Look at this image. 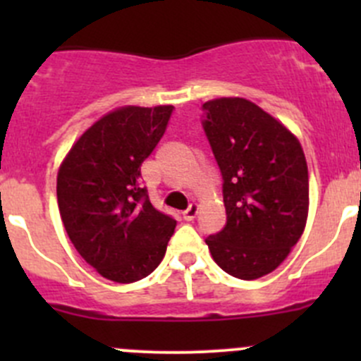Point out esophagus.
I'll use <instances>...</instances> for the list:
<instances>
[{
	"mask_svg": "<svg viewBox=\"0 0 361 361\" xmlns=\"http://www.w3.org/2000/svg\"><path fill=\"white\" fill-rule=\"evenodd\" d=\"M197 213H199L197 204H190V206H188V209L183 213V220L185 221H192L195 216H197Z\"/></svg>",
	"mask_w": 361,
	"mask_h": 361,
	"instance_id": "1",
	"label": "esophagus"
}]
</instances>
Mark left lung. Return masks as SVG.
Wrapping results in <instances>:
<instances>
[{"label": "left lung", "instance_id": "left-lung-1", "mask_svg": "<svg viewBox=\"0 0 361 361\" xmlns=\"http://www.w3.org/2000/svg\"><path fill=\"white\" fill-rule=\"evenodd\" d=\"M206 136L224 176L227 224L209 235L213 260L251 281L283 264L304 234L309 173L297 136L245 97L204 103Z\"/></svg>", "mask_w": 361, "mask_h": 361}]
</instances>
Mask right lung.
<instances>
[{"mask_svg": "<svg viewBox=\"0 0 361 361\" xmlns=\"http://www.w3.org/2000/svg\"><path fill=\"white\" fill-rule=\"evenodd\" d=\"M173 106H120L73 143L57 173V204L73 246L103 278L134 283L155 271L176 220L141 187V164L166 133Z\"/></svg>", "mask_w": 361, "mask_h": 361, "instance_id": "1", "label": "right lung"}]
</instances>
